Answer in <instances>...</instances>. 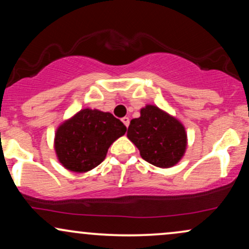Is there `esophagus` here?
Segmentation results:
<instances>
[{
	"label": "esophagus",
	"instance_id": "esophagus-1",
	"mask_svg": "<svg viewBox=\"0 0 249 249\" xmlns=\"http://www.w3.org/2000/svg\"><path fill=\"white\" fill-rule=\"evenodd\" d=\"M122 122L124 123L125 126L128 127V125H130V119H128V117H124V118H122Z\"/></svg>",
	"mask_w": 249,
	"mask_h": 249
}]
</instances>
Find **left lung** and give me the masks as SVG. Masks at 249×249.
<instances>
[{"mask_svg":"<svg viewBox=\"0 0 249 249\" xmlns=\"http://www.w3.org/2000/svg\"><path fill=\"white\" fill-rule=\"evenodd\" d=\"M127 138L137 146L143 160L160 168L178 163L188 143L183 124L152 104L143 107L139 118L131 121Z\"/></svg>","mask_w":249,"mask_h":249,"instance_id":"8db88e82","label":"left lung"}]
</instances>
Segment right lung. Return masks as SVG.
<instances>
[{
	"label": "right lung",
	"mask_w": 249,
	"mask_h": 249,
	"mask_svg": "<svg viewBox=\"0 0 249 249\" xmlns=\"http://www.w3.org/2000/svg\"><path fill=\"white\" fill-rule=\"evenodd\" d=\"M125 132L126 126L112 113L86 107L56 128V158L71 172H89L106 159L110 146Z\"/></svg>",
	"instance_id": "obj_1"
}]
</instances>
